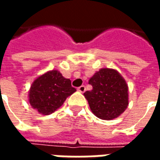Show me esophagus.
Wrapping results in <instances>:
<instances>
[{"mask_svg":"<svg viewBox=\"0 0 160 160\" xmlns=\"http://www.w3.org/2000/svg\"><path fill=\"white\" fill-rule=\"evenodd\" d=\"M78 91L80 92H84L86 91V87L85 86H80V87H78Z\"/></svg>","mask_w":160,"mask_h":160,"instance_id":"1","label":"esophagus"}]
</instances>
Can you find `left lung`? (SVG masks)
I'll use <instances>...</instances> for the list:
<instances>
[{
    "label": "left lung",
    "mask_w": 160,
    "mask_h": 160,
    "mask_svg": "<svg viewBox=\"0 0 160 160\" xmlns=\"http://www.w3.org/2000/svg\"><path fill=\"white\" fill-rule=\"evenodd\" d=\"M89 84L92 90L87 91L84 96L96 117L111 120L126 110L128 104V86L118 71L102 68L91 78Z\"/></svg>",
    "instance_id": "1"
}]
</instances>
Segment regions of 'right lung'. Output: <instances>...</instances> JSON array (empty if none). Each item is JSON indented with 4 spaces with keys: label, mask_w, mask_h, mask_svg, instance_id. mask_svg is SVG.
Instances as JSON below:
<instances>
[{
    "label": "right lung",
    "mask_w": 160,
    "mask_h": 160,
    "mask_svg": "<svg viewBox=\"0 0 160 160\" xmlns=\"http://www.w3.org/2000/svg\"><path fill=\"white\" fill-rule=\"evenodd\" d=\"M76 89L57 70L47 72L34 80L29 92V102L42 115H49L61 107Z\"/></svg>",
    "instance_id": "1"
}]
</instances>
